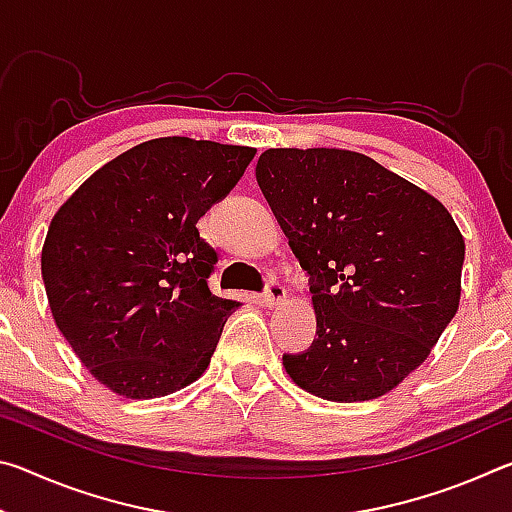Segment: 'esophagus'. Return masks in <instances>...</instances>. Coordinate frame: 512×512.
Here are the masks:
<instances>
[{"label":"esophagus","mask_w":512,"mask_h":512,"mask_svg":"<svg viewBox=\"0 0 512 512\" xmlns=\"http://www.w3.org/2000/svg\"><path fill=\"white\" fill-rule=\"evenodd\" d=\"M262 300L266 302L268 307L280 305V302L287 300V289H284L282 284L277 282V280H268V282H266V289H264V293H262Z\"/></svg>","instance_id":"1"}]
</instances>
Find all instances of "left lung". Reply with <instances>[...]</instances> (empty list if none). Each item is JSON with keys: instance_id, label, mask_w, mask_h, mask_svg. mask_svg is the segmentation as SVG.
I'll return each instance as SVG.
<instances>
[{"instance_id": "1", "label": "left lung", "mask_w": 512, "mask_h": 512, "mask_svg": "<svg viewBox=\"0 0 512 512\" xmlns=\"http://www.w3.org/2000/svg\"><path fill=\"white\" fill-rule=\"evenodd\" d=\"M257 185L309 275L318 339L287 375L329 402L381 397L429 357L461 302L465 241L424 189L343 149H268Z\"/></svg>"}]
</instances>
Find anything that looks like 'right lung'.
Here are the masks:
<instances>
[{
  "mask_svg": "<svg viewBox=\"0 0 512 512\" xmlns=\"http://www.w3.org/2000/svg\"><path fill=\"white\" fill-rule=\"evenodd\" d=\"M255 149L189 137L133 146L94 171L42 246L51 316L112 393L153 400L203 375L237 300L214 296L216 250L196 223Z\"/></svg>",
  "mask_w": 512,
  "mask_h": 512,
  "instance_id": "1",
  "label": "right lung"
}]
</instances>
